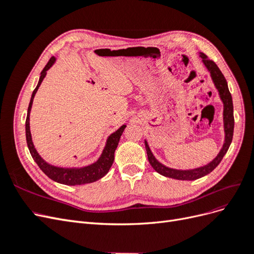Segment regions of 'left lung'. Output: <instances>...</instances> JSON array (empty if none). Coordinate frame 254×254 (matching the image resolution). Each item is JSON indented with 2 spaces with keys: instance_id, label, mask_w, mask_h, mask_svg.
Masks as SVG:
<instances>
[{
  "instance_id": "obj_1",
  "label": "left lung",
  "mask_w": 254,
  "mask_h": 254,
  "mask_svg": "<svg viewBox=\"0 0 254 254\" xmlns=\"http://www.w3.org/2000/svg\"><path fill=\"white\" fill-rule=\"evenodd\" d=\"M200 57L202 58V63L204 64L205 67L209 70L212 80L215 84V87L218 90V93L220 96V99L224 103V128H225V143L222 145V148L220 149L219 153L216 156L213 161L209 164L204 166L194 168V170H175V168H170L163 164H161L159 161L152 155V152L149 148L147 142L145 141V148L147 151V157L150 165L152 166L153 170L160 175L164 177H168V178H173L177 180H196L201 178V177L210 174L213 172L216 166L220 163V161L224 158V156L227 153L230 145L232 142L233 137V131H234V115H233V102L232 96L230 93L228 83L225 78V76L222 75L221 71L217 64L214 63L213 60H210L206 57L205 54L200 53Z\"/></svg>"
}]
</instances>
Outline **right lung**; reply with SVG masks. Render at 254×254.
<instances>
[{
  "mask_svg": "<svg viewBox=\"0 0 254 254\" xmlns=\"http://www.w3.org/2000/svg\"><path fill=\"white\" fill-rule=\"evenodd\" d=\"M56 58L52 57L47 65L41 72L39 82H38L36 89L34 90L32 97H30L29 106L27 109V117L25 122V133H26V142L30 155H32L35 162L40 167V170L47 175L49 178L52 180L56 181L61 184H66V186H80V184H86V183H92L94 181H97L109 172L110 167L114 161V151L117 149L121 135L126 128V125H123L120 127L117 131L113 132L111 135H109L108 140H107L106 146L103 150L102 156L96 161L95 163L80 167V168H63V167H57L51 165L45 162V161L39 156V153L37 152L35 146L32 141V134H30V129H29V113L30 109H32V105L36 92L39 89L42 80L44 79L45 75H47V71L55 63Z\"/></svg>",
  "mask_w": 254,
  "mask_h": 254,
  "instance_id": "obj_1",
  "label": "right lung"
}]
</instances>
